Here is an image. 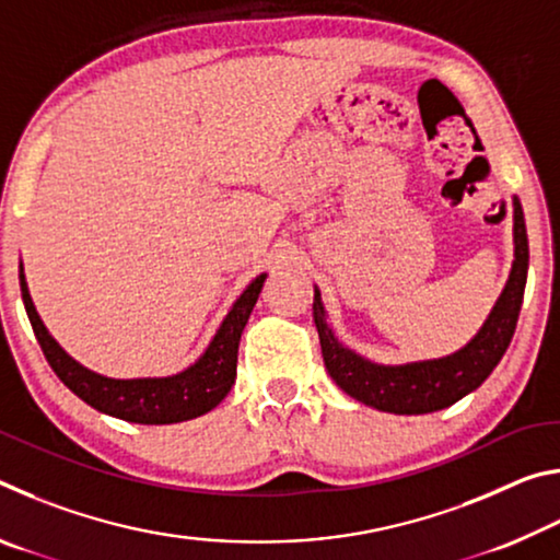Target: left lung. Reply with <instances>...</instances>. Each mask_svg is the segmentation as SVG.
<instances>
[{"label":"left lung","instance_id":"1","mask_svg":"<svg viewBox=\"0 0 560 560\" xmlns=\"http://www.w3.org/2000/svg\"><path fill=\"white\" fill-rule=\"evenodd\" d=\"M528 273V236L524 210L514 197V264L504 291L485 326L457 353L405 365H377L338 343L326 320L320 291L314 289V320L328 375L358 402L395 415H428L462 400L487 381L506 353L516 330Z\"/></svg>","mask_w":560,"mask_h":560}]
</instances>
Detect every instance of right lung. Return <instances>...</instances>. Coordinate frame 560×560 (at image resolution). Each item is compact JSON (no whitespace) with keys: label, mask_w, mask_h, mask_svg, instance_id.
Returning a JSON list of instances; mask_svg holds the SVG:
<instances>
[{"label":"right lung","mask_w":560,"mask_h":560,"mask_svg":"<svg viewBox=\"0 0 560 560\" xmlns=\"http://www.w3.org/2000/svg\"><path fill=\"white\" fill-rule=\"evenodd\" d=\"M267 273H259L249 287L242 291V296L234 301L230 314L224 316L222 326L217 328L205 353L185 368L183 373L167 377H132V381H116L89 371L81 363L66 353L56 343L44 320L34 308V301L26 287L24 269L19 267V283H22V299L26 316L32 320L34 336L39 340L51 371L59 375V381L69 387L73 395H79L83 402L96 407L98 412H106L118 420L138 422V424H173L185 422L192 417L214 410L226 393L232 390L236 377V350H240L242 330L249 320L254 303H257Z\"/></svg>","instance_id":"obj_1"}]
</instances>
